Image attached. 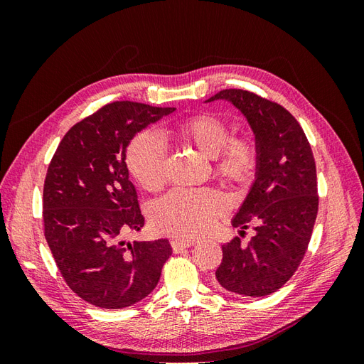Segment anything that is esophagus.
Wrapping results in <instances>:
<instances>
[{
    "instance_id": "esophagus-1",
    "label": "esophagus",
    "mask_w": 364,
    "mask_h": 364,
    "mask_svg": "<svg viewBox=\"0 0 364 364\" xmlns=\"http://www.w3.org/2000/svg\"><path fill=\"white\" fill-rule=\"evenodd\" d=\"M194 245H196V241H191V240H173L171 241V247L174 252H181V250L188 249Z\"/></svg>"
}]
</instances>
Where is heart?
Segmentation results:
<instances>
[{"instance_id": "b5f03b06", "label": "heart", "mask_w": 364, "mask_h": 364, "mask_svg": "<svg viewBox=\"0 0 364 364\" xmlns=\"http://www.w3.org/2000/svg\"><path fill=\"white\" fill-rule=\"evenodd\" d=\"M179 135L206 156L223 179L249 183L258 171L259 146L249 134L230 135L228 121L213 112L183 119ZM126 164L134 179L147 190H156L167 179V147L155 130H142L130 141ZM228 209L225 196L214 188H174L153 203L150 217L156 230L181 238H196L213 226Z\"/></svg>"}]
</instances>
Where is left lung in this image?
Instances as JSON below:
<instances>
[{
  "label": "left lung",
  "instance_id": "8db88e82",
  "mask_svg": "<svg viewBox=\"0 0 364 364\" xmlns=\"http://www.w3.org/2000/svg\"><path fill=\"white\" fill-rule=\"evenodd\" d=\"M232 102L250 123L259 146L255 183L234 218V228L253 226L245 246L237 237L222 246L215 277L228 291L259 297L287 282L310 245L318 209L316 161L297 119L277 102L246 90H223L208 102Z\"/></svg>",
  "mask_w": 364,
  "mask_h": 364
}]
</instances>
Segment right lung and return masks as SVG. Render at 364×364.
I'll return each mask as SVG.
<instances>
[{
  "label": "right lung",
  "instance_id": "add662e5",
  "mask_svg": "<svg viewBox=\"0 0 364 364\" xmlns=\"http://www.w3.org/2000/svg\"><path fill=\"white\" fill-rule=\"evenodd\" d=\"M174 107L114 102L75 123L43 182V235L68 287L87 304L121 310L144 299L171 255L168 240H123L144 226L126 150Z\"/></svg>",
  "mask_w": 364,
  "mask_h": 364
}]
</instances>
